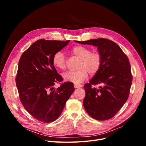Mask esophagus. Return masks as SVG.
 I'll return each instance as SVG.
<instances>
[{
  "instance_id": "34e87169",
  "label": "esophagus",
  "mask_w": 146,
  "mask_h": 146,
  "mask_svg": "<svg viewBox=\"0 0 146 146\" xmlns=\"http://www.w3.org/2000/svg\"><path fill=\"white\" fill-rule=\"evenodd\" d=\"M74 88H82V86L81 85H76V84H74Z\"/></svg>"
}]
</instances>
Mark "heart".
Instances as JSON below:
<instances>
[{"label":"heart","instance_id":"obj_1","mask_svg":"<svg viewBox=\"0 0 146 146\" xmlns=\"http://www.w3.org/2000/svg\"><path fill=\"white\" fill-rule=\"evenodd\" d=\"M73 54L80 58L78 64V70L76 71H68L63 74L65 81L72 82L79 85L85 80L88 76L96 73L102 64V56L97 52H91V50L84 46H75L72 49ZM52 63L54 66L60 70L66 68V59L63 52L57 51L53 56Z\"/></svg>","mask_w":146,"mask_h":146}]
</instances>
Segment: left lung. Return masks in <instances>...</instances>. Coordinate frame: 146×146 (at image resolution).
Masks as SVG:
<instances>
[{
    "instance_id": "left-lung-1",
    "label": "left lung",
    "mask_w": 146,
    "mask_h": 146,
    "mask_svg": "<svg viewBox=\"0 0 146 146\" xmlns=\"http://www.w3.org/2000/svg\"><path fill=\"white\" fill-rule=\"evenodd\" d=\"M75 42L97 47L102 56L99 71L84 85L86 95L83 103L91 117L99 121L109 119L128 98L133 80L129 60L118 44L105 38ZM95 84L102 86L95 88L93 87Z\"/></svg>"
}]
</instances>
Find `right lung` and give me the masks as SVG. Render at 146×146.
I'll return each instance as SVG.
<instances>
[{
  "mask_svg": "<svg viewBox=\"0 0 146 146\" xmlns=\"http://www.w3.org/2000/svg\"><path fill=\"white\" fill-rule=\"evenodd\" d=\"M69 42L38 40L23 52L19 61L16 85L21 102L33 117L45 123L58 118L74 90L70 82L54 88L63 78L54 66L53 56Z\"/></svg>",
  "mask_w": 146,
  "mask_h": 146,
  "instance_id": "right-lung-1",
  "label": "right lung"
}]
</instances>
